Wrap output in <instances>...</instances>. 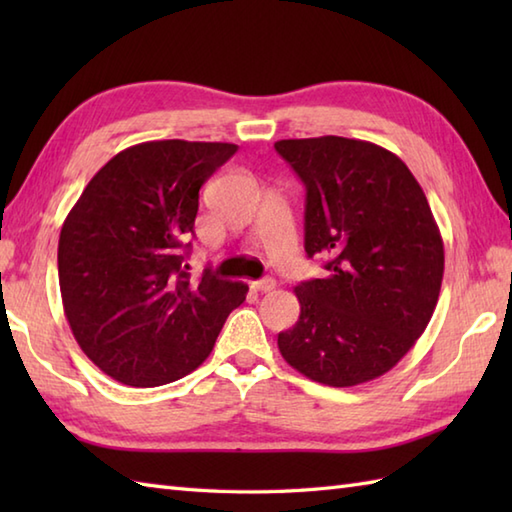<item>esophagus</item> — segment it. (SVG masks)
Listing matches in <instances>:
<instances>
[{"mask_svg":"<svg viewBox=\"0 0 512 512\" xmlns=\"http://www.w3.org/2000/svg\"><path fill=\"white\" fill-rule=\"evenodd\" d=\"M275 279H259V281H253V284H250V288L253 290H257V292H270V290H275Z\"/></svg>","mask_w":512,"mask_h":512,"instance_id":"obj_1","label":"esophagus"}]
</instances>
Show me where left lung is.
Returning <instances> with one entry per match:
<instances>
[{
	"label": "left lung",
	"mask_w": 512,
	"mask_h": 512,
	"mask_svg": "<svg viewBox=\"0 0 512 512\" xmlns=\"http://www.w3.org/2000/svg\"><path fill=\"white\" fill-rule=\"evenodd\" d=\"M306 184V253L328 277L295 288L301 314L277 336L299 374L354 387L387 374L427 328L444 244L418 180L396 154L343 136L277 140Z\"/></svg>",
	"instance_id": "8db88e82"
}]
</instances>
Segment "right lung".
<instances>
[{
  "mask_svg": "<svg viewBox=\"0 0 512 512\" xmlns=\"http://www.w3.org/2000/svg\"><path fill=\"white\" fill-rule=\"evenodd\" d=\"M233 143L149 140L88 182L59 235L65 319L85 356L129 387L191 374L211 354L248 286L182 268L200 187Z\"/></svg>",
  "mask_w": 512,
  "mask_h": 512,
  "instance_id": "right-lung-1",
  "label": "right lung"
}]
</instances>
